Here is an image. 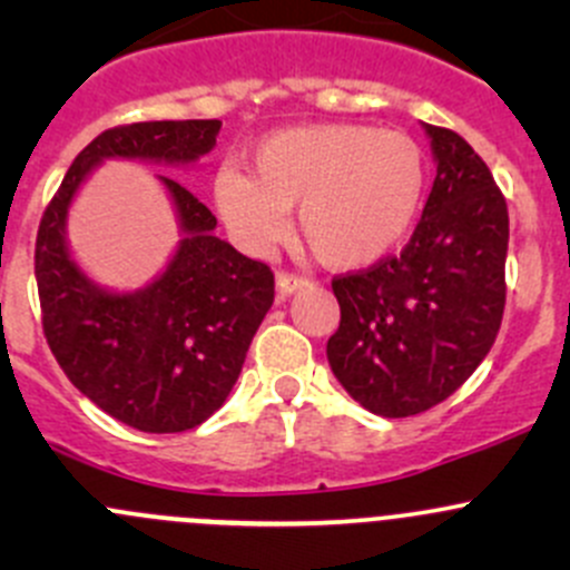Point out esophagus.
Returning <instances> with one entry per match:
<instances>
[{"label": "esophagus", "instance_id": "esophagus-1", "mask_svg": "<svg viewBox=\"0 0 570 570\" xmlns=\"http://www.w3.org/2000/svg\"><path fill=\"white\" fill-rule=\"evenodd\" d=\"M306 284H308L306 278L278 273V275H275V295H278V301H286V297H292L295 292H301Z\"/></svg>", "mask_w": 570, "mask_h": 570}]
</instances>
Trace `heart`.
<instances>
[{"label":"heart","instance_id":"b5f03b06","mask_svg":"<svg viewBox=\"0 0 570 570\" xmlns=\"http://www.w3.org/2000/svg\"><path fill=\"white\" fill-rule=\"evenodd\" d=\"M428 165L413 137L361 124H308L264 135L248 176L223 168L212 181L220 220L239 245L264 253L297 234L325 267L366 269L405 243L416 223Z\"/></svg>","mask_w":570,"mask_h":570}]
</instances>
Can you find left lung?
<instances>
[{
	"label": "left lung",
	"instance_id": "1",
	"mask_svg": "<svg viewBox=\"0 0 570 570\" xmlns=\"http://www.w3.org/2000/svg\"><path fill=\"white\" fill-rule=\"evenodd\" d=\"M435 181L400 256L333 281L342 320L327 364L361 407L402 419L439 405L482 364L502 325L508 204L452 129L422 124Z\"/></svg>",
	"mask_w": 570,
	"mask_h": 570
}]
</instances>
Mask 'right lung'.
Instances as JSON below:
<instances>
[{
	"instance_id": "right-lung-1",
	"label": "right lung",
	"mask_w": 570,
	"mask_h": 570,
	"mask_svg": "<svg viewBox=\"0 0 570 570\" xmlns=\"http://www.w3.org/2000/svg\"><path fill=\"white\" fill-rule=\"evenodd\" d=\"M220 126L148 120L101 131L73 159L38 228L36 281L57 364L94 405L142 433H184L226 402L273 306V273L215 237L217 217L168 176L157 181L174 206L178 245L140 289H112L85 273L68 243V212L109 159L193 168Z\"/></svg>"
}]
</instances>
